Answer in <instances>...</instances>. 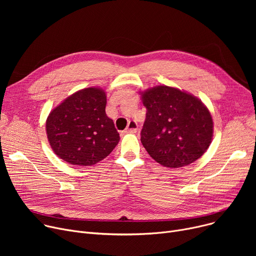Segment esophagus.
Wrapping results in <instances>:
<instances>
[{
    "label": "esophagus",
    "mask_w": 256,
    "mask_h": 256,
    "mask_svg": "<svg viewBox=\"0 0 256 256\" xmlns=\"http://www.w3.org/2000/svg\"><path fill=\"white\" fill-rule=\"evenodd\" d=\"M137 130H138V124H137V122H136V121H134V120H130V122L128 124L126 132L135 134V132H137Z\"/></svg>",
    "instance_id": "obj_1"
}]
</instances>
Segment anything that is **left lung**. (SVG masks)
Listing matches in <instances>:
<instances>
[{"label":"left lung","instance_id":"obj_1","mask_svg":"<svg viewBox=\"0 0 256 256\" xmlns=\"http://www.w3.org/2000/svg\"><path fill=\"white\" fill-rule=\"evenodd\" d=\"M146 118L141 142L162 166L180 168L202 156L212 139L214 122L204 104L178 88L160 85L141 92Z\"/></svg>","mask_w":256,"mask_h":256}]
</instances>
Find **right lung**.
I'll return each instance as SVG.
<instances>
[{
	"label": "right lung",
	"instance_id": "right-lung-1",
	"mask_svg": "<svg viewBox=\"0 0 256 256\" xmlns=\"http://www.w3.org/2000/svg\"><path fill=\"white\" fill-rule=\"evenodd\" d=\"M106 96L98 87L74 92L50 111L46 135L52 152L68 164L92 166L109 156L119 142L106 114Z\"/></svg>",
	"mask_w": 256,
	"mask_h": 256
}]
</instances>
